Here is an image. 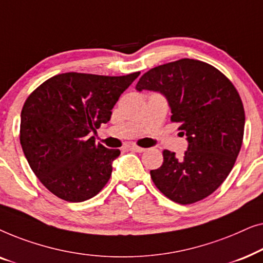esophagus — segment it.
<instances>
[{
  "mask_svg": "<svg viewBox=\"0 0 263 263\" xmlns=\"http://www.w3.org/2000/svg\"><path fill=\"white\" fill-rule=\"evenodd\" d=\"M128 148L133 151V152H139V153L145 152V148H143V147H140V146H136V145H129Z\"/></svg>",
  "mask_w": 263,
  "mask_h": 263,
  "instance_id": "esophagus-1",
  "label": "esophagus"
}]
</instances>
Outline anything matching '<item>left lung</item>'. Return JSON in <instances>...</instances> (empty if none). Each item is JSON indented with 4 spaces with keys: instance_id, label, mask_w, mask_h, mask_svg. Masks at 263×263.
I'll list each match as a JSON object with an SVG mask.
<instances>
[{
    "instance_id": "1",
    "label": "left lung",
    "mask_w": 263,
    "mask_h": 263,
    "mask_svg": "<svg viewBox=\"0 0 263 263\" xmlns=\"http://www.w3.org/2000/svg\"><path fill=\"white\" fill-rule=\"evenodd\" d=\"M136 89L163 93L171 122L189 142L179 159L163 151L161 166L151 170L153 183L177 203L206 199L231 172L242 147L246 114L236 87L211 64L182 59L146 71Z\"/></svg>"
}]
</instances>
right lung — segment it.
<instances>
[{
    "label": "right lung",
    "mask_w": 263,
    "mask_h": 263,
    "mask_svg": "<svg viewBox=\"0 0 263 263\" xmlns=\"http://www.w3.org/2000/svg\"><path fill=\"white\" fill-rule=\"evenodd\" d=\"M140 75L63 73L28 96L21 110L20 143L32 171L49 192L68 202H82L102 190L120 149L96 143L120 96Z\"/></svg>",
    "instance_id": "1"
}]
</instances>
